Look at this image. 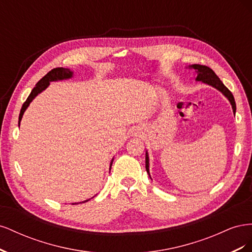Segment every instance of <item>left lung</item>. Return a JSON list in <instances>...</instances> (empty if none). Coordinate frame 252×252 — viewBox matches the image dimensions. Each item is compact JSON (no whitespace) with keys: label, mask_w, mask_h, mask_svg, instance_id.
<instances>
[{"label":"left lung","mask_w":252,"mask_h":252,"mask_svg":"<svg viewBox=\"0 0 252 252\" xmlns=\"http://www.w3.org/2000/svg\"><path fill=\"white\" fill-rule=\"evenodd\" d=\"M188 68L190 69H194L195 73H196V78L195 81L196 82H202L204 84H207V85L216 88L217 90H219L220 93H222V94L227 97V100L230 102L231 107H232V111L235 114V110H236V106H235V102H234V97L232 95V94L230 93V90L228 89L223 82L219 79L218 75L216 74V72L213 71L211 68L204 66V65H200V64H193V65H189ZM145 161H146V170L147 173L150 177V172H149V156L148 152L146 150V157H145Z\"/></svg>","instance_id":"obj_1"}]
</instances>
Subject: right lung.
Instances as JSON below:
<instances>
[{"instance_id":"right-lung-1","label":"right lung","mask_w":252,"mask_h":252,"mask_svg":"<svg viewBox=\"0 0 252 252\" xmlns=\"http://www.w3.org/2000/svg\"><path fill=\"white\" fill-rule=\"evenodd\" d=\"M72 77H73V71H71L70 69H68V68L58 67V68H53L52 70H50L46 75H45V77H43L39 82H37L35 84V87L32 90V93H30L29 96L27 97V100L25 101V103L23 104V106H22L21 111H20V116H19V127H20V124H21L23 114H24L25 110L28 108V106L30 105V103L33 101V98L37 94H40L42 91H44L45 89H46L50 85V82H58V81L68 80V79H71ZM112 162H113V158L111 159V162H110V168H111ZM93 197H94V196H93ZM93 197H91V199H93ZM89 200L90 199H88L86 201L80 202V203H85V202H88ZM80 203H72V205L80 204Z\"/></svg>"}]
</instances>
